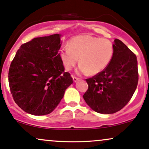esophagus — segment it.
Returning <instances> with one entry per match:
<instances>
[{
	"instance_id": "1",
	"label": "esophagus",
	"mask_w": 149,
	"mask_h": 149,
	"mask_svg": "<svg viewBox=\"0 0 149 149\" xmlns=\"http://www.w3.org/2000/svg\"><path fill=\"white\" fill-rule=\"evenodd\" d=\"M73 82H74V83H76V82L78 81V80H80V78H78V77L73 76Z\"/></svg>"
}]
</instances>
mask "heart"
<instances>
[{"mask_svg":"<svg viewBox=\"0 0 149 149\" xmlns=\"http://www.w3.org/2000/svg\"><path fill=\"white\" fill-rule=\"evenodd\" d=\"M114 47L107 38L80 35L72 38L69 47L60 49L59 57L65 69L70 71L76 66L79 58L80 65L77 72L80 74L88 73L91 75L102 72L111 61Z\"/></svg>","mask_w":149,"mask_h":149,"instance_id":"1","label":"heart"}]
</instances>
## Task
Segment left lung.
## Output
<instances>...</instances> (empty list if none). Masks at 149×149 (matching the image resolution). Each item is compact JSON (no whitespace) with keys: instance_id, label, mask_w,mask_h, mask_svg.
Wrapping results in <instances>:
<instances>
[{"instance_id":"1","label":"left lung","mask_w":149,"mask_h":149,"mask_svg":"<svg viewBox=\"0 0 149 149\" xmlns=\"http://www.w3.org/2000/svg\"><path fill=\"white\" fill-rule=\"evenodd\" d=\"M113 57L102 72L86 79L88 89L83 95L93 111L111 114L121 110L131 100L139 79L137 59L121 40L115 39Z\"/></svg>"}]
</instances>
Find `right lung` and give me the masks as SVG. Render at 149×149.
<instances>
[{
    "label": "right lung",
    "mask_w": 149,
    "mask_h": 149,
    "mask_svg": "<svg viewBox=\"0 0 149 149\" xmlns=\"http://www.w3.org/2000/svg\"><path fill=\"white\" fill-rule=\"evenodd\" d=\"M61 43L60 34L35 38L22 44L12 61L10 90L15 103L25 112L50 113L73 83L59 57Z\"/></svg>",
    "instance_id": "1"
}]
</instances>
